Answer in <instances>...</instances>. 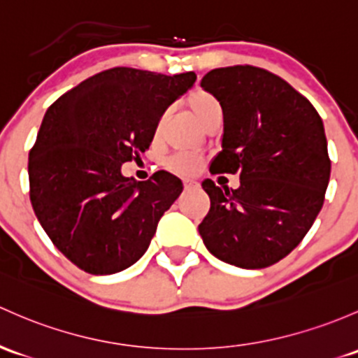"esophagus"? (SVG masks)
<instances>
[{
  "label": "esophagus",
  "instance_id": "obj_1",
  "mask_svg": "<svg viewBox=\"0 0 358 358\" xmlns=\"http://www.w3.org/2000/svg\"><path fill=\"white\" fill-rule=\"evenodd\" d=\"M183 187H185V190H192V189H197L199 183L192 178H183Z\"/></svg>",
  "mask_w": 358,
  "mask_h": 358
}]
</instances>
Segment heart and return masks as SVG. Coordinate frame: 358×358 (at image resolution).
Returning a JSON list of instances; mask_svg holds the SVG:
<instances>
[{"label": "heart", "instance_id": "b5f03b06", "mask_svg": "<svg viewBox=\"0 0 358 358\" xmlns=\"http://www.w3.org/2000/svg\"><path fill=\"white\" fill-rule=\"evenodd\" d=\"M187 104H189L190 110L197 115V118L201 120L204 125L210 116L221 113L220 101L204 89H197L194 90V92H190L189 97H187ZM164 123H166V115L161 116L159 122H157V127H156L157 135H161V131H163ZM201 166H202V157L194 152H178L168 159V168L171 169V171L180 173V175H192V173L199 171Z\"/></svg>", "mask_w": 358, "mask_h": 358}]
</instances>
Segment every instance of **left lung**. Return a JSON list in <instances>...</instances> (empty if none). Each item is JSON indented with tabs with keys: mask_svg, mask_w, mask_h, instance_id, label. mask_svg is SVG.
<instances>
[{
	"mask_svg": "<svg viewBox=\"0 0 358 358\" xmlns=\"http://www.w3.org/2000/svg\"><path fill=\"white\" fill-rule=\"evenodd\" d=\"M201 85L220 101L224 122L210 175H240V187L202 182L210 208L199 233L220 261L268 268L302 242L324 204L331 161L322 120L307 97L259 66L210 70Z\"/></svg>",
	"mask_w": 358,
	"mask_h": 358,
	"instance_id": "1",
	"label": "left lung"
}]
</instances>
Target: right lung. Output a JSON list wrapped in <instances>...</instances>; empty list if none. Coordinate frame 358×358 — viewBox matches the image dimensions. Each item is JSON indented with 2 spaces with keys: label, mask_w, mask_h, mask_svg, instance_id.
I'll use <instances>...</instances> for the list:
<instances>
[{
  "label": "right lung",
  "mask_w": 358,
  "mask_h": 358,
  "mask_svg": "<svg viewBox=\"0 0 358 358\" xmlns=\"http://www.w3.org/2000/svg\"><path fill=\"white\" fill-rule=\"evenodd\" d=\"M116 66L85 78L48 108L29 152L30 202L55 247L89 274H113L144 255L164 210L178 199V176L145 182L122 164L149 149L163 113L195 82Z\"/></svg>",
  "instance_id": "1"
}]
</instances>
